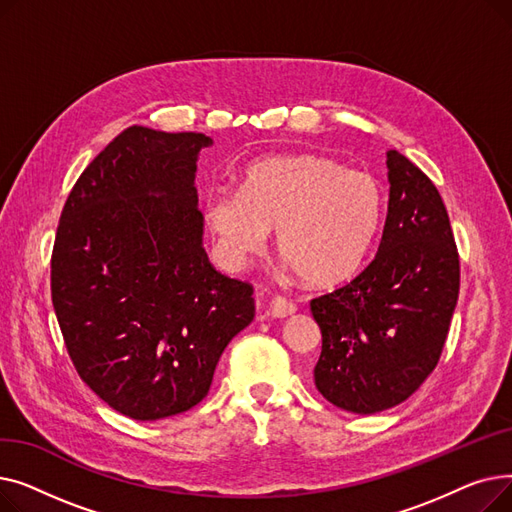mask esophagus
<instances>
[{
  "label": "esophagus",
  "instance_id": "1",
  "mask_svg": "<svg viewBox=\"0 0 512 512\" xmlns=\"http://www.w3.org/2000/svg\"><path fill=\"white\" fill-rule=\"evenodd\" d=\"M294 311H297V305H294L292 301H288L286 297H274L270 301V315L272 317H288Z\"/></svg>",
  "mask_w": 512,
  "mask_h": 512
}]
</instances>
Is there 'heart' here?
Instances as JSON below:
<instances>
[{"label": "heart", "instance_id": "obj_1", "mask_svg": "<svg viewBox=\"0 0 512 512\" xmlns=\"http://www.w3.org/2000/svg\"><path fill=\"white\" fill-rule=\"evenodd\" d=\"M386 195L380 180L319 153L253 161L240 191H213L203 215L228 267L247 265L265 249L270 230L286 265L311 286L351 278L382 228Z\"/></svg>", "mask_w": 512, "mask_h": 512}]
</instances>
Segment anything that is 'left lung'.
Listing matches in <instances>:
<instances>
[{"label":"left lung","instance_id":"1","mask_svg":"<svg viewBox=\"0 0 512 512\" xmlns=\"http://www.w3.org/2000/svg\"><path fill=\"white\" fill-rule=\"evenodd\" d=\"M386 157L390 201L378 253L355 280L311 301L321 330L315 386L359 415L400 405L436 369L461 286L438 188L402 153Z\"/></svg>","mask_w":512,"mask_h":512}]
</instances>
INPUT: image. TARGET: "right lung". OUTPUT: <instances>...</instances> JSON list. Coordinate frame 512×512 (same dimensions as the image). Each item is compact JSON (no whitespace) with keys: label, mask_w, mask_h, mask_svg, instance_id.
Here are the masks:
<instances>
[{"label":"right lung","mask_w":512,"mask_h":512,"mask_svg":"<svg viewBox=\"0 0 512 512\" xmlns=\"http://www.w3.org/2000/svg\"><path fill=\"white\" fill-rule=\"evenodd\" d=\"M201 132L130 126L80 174L51 253V301L83 380L114 411L155 421L207 396L253 286L203 249Z\"/></svg>","instance_id":"1"}]
</instances>
